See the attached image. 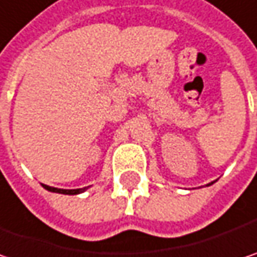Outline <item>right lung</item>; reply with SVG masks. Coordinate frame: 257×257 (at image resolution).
<instances>
[{"label": "right lung", "instance_id": "right-lung-1", "mask_svg": "<svg viewBox=\"0 0 257 257\" xmlns=\"http://www.w3.org/2000/svg\"><path fill=\"white\" fill-rule=\"evenodd\" d=\"M43 188L46 190H51V192H56V193H64V195H77V193H81L87 188L83 189H58V188H51V186H46L43 185Z\"/></svg>", "mask_w": 257, "mask_h": 257}]
</instances>
